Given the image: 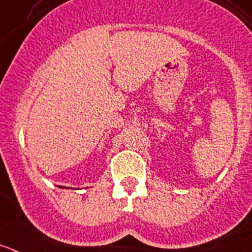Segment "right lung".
<instances>
[{
    "instance_id": "add662e5",
    "label": "right lung",
    "mask_w": 252,
    "mask_h": 252,
    "mask_svg": "<svg viewBox=\"0 0 252 252\" xmlns=\"http://www.w3.org/2000/svg\"><path fill=\"white\" fill-rule=\"evenodd\" d=\"M59 188H65V187H59Z\"/></svg>"
}]
</instances>
